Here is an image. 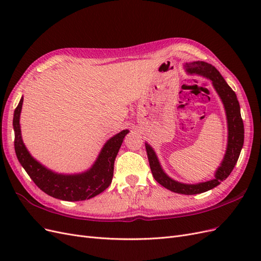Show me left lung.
<instances>
[{
  "label": "left lung",
  "instance_id": "8db88e82",
  "mask_svg": "<svg viewBox=\"0 0 261 261\" xmlns=\"http://www.w3.org/2000/svg\"><path fill=\"white\" fill-rule=\"evenodd\" d=\"M186 72L188 74H196L208 78L212 82L213 87L223 102L225 109L226 118H227V147L223 158V161L221 163L218 170L216 171L215 178L207 181H202L198 184H184L179 183L174 179H172L165 174L162 170L159 160L153 149L146 143L147 155L151 169L152 175L154 179L168 188L169 191L183 195H196L208 192L210 189L218 186L221 181L224 180L228 175L231 174L236 162L239 160L241 150L244 145V124L241 116V108L239 100L236 98L235 92L232 90L230 86L226 84L224 78L221 76L219 70L206 62H193L186 63L185 64Z\"/></svg>",
  "mask_w": 261,
  "mask_h": 261
}]
</instances>
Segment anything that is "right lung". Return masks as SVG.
I'll list each match as a JSON object with an SVG mask.
<instances>
[{
	"mask_svg": "<svg viewBox=\"0 0 261 261\" xmlns=\"http://www.w3.org/2000/svg\"><path fill=\"white\" fill-rule=\"evenodd\" d=\"M22 98L17 108L15 109L13 118L15 152H16L21 167L25 169L30 178L42 192L58 199L80 201L92 198L110 186L113 178L115 158L128 129L122 130L107 141L90 170L81 173V174H58L36 161L23 145L19 125Z\"/></svg>",
	"mask_w": 261,
	"mask_h": 261,
	"instance_id": "add662e5",
	"label": "right lung"
}]
</instances>
